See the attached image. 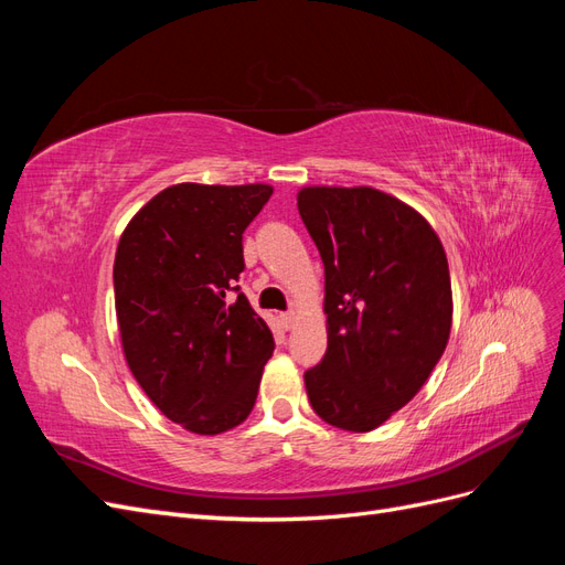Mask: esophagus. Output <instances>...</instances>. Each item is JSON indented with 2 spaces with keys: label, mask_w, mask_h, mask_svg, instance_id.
Here are the masks:
<instances>
[{
  "label": "esophagus",
  "mask_w": 565,
  "mask_h": 565,
  "mask_svg": "<svg viewBox=\"0 0 565 565\" xmlns=\"http://www.w3.org/2000/svg\"><path fill=\"white\" fill-rule=\"evenodd\" d=\"M295 320H297V316H295V311H285V313H280V322H282V328L285 330H289L295 324Z\"/></svg>",
  "instance_id": "1"
}]
</instances>
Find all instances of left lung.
<instances>
[{
  "label": "left lung",
  "mask_w": 565,
  "mask_h": 565,
  "mask_svg": "<svg viewBox=\"0 0 565 565\" xmlns=\"http://www.w3.org/2000/svg\"><path fill=\"white\" fill-rule=\"evenodd\" d=\"M297 207L324 264L328 313L306 393L320 419L365 434L415 398L446 351V249L419 212L377 188L311 185Z\"/></svg>",
  "instance_id": "left-lung-1"
}]
</instances>
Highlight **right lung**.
<instances>
[{"instance_id":"1","label":"right lung","mask_w":565,"mask_h":565,"mask_svg":"<svg viewBox=\"0 0 565 565\" xmlns=\"http://www.w3.org/2000/svg\"><path fill=\"white\" fill-rule=\"evenodd\" d=\"M273 195L266 183L164 188L119 237L113 282L129 370L183 429L243 424L276 341L237 287L243 233Z\"/></svg>"}]
</instances>
